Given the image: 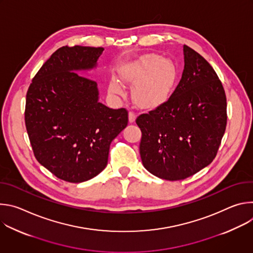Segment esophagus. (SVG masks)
I'll use <instances>...</instances> for the list:
<instances>
[{"instance_id": "esophagus-1", "label": "esophagus", "mask_w": 253, "mask_h": 253, "mask_svg": "<svg viewBox=\"0 0 253 253\" xmlns=\"http://www.w3.org/2000/svg\"><path fill=\"white\" fill-rule=\"evenodd\" d=\"M135 119H136L135 113H134L133 111H130V112H129V122H130V123H133V122H135Z\"/></svg>"}]
</instances>
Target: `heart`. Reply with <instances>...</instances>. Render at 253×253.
Wrapping results in <instances>:
<instances>
[{"label":"heart","mask_w":253,"mask_h":253,"mask_svg":"<svg viewBox=\"0 0 253 253\" xmlns=\"http://www.w3.org/2000/svg\"><path fill=\"white\" fill-rule=\"evenodd\" d=\"M123 82L136 85L133 91L135 103L144 109L164 104L171 97L178 80L175 64L158 54H145L126 64L120 70ZM110 91L122 94L121 84L112 79Z\"/></svg>","instance_id":"obj_1"}]
</instances>
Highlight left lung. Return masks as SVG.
Returning <instances> with one entry per match:
<instances>
[{
	"instance_id": "left-lung-1",
	"label": "left lung",
	"mask_w": 253,
	"mask_h": 253,
	"mask_svg": "<svg viewBox=\"0 0 253 253\" xmlns=\"http://www.w3.org/2000/svg\"><path fill=\"white\" fill-rule=\"evenodd\" d=\"M181 80L164 104L137 117L141 129L140 156L153 175L182 180L208 166L224 135L226 96L210 64L183 46Z\"/></svg>"
}]
</instances>
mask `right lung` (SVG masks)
<instances>
[{
	"instance_id": "1",
	"label": "right lung",
	"mask_w": 253,
	"mask_h": 253,
	"mask_svg": "<svg viewBox=\"0 0 253 253\" xmlns=\"http://www.w3.org/2000/svg\"><path fill=\"white\" fill-rule=\"evenodd\" d=\"M103 51L58 49L27 92L25 123L34 155L67 182L81 183L104 170L111 142L128 124L125 108L116 110L100 103L97 83L75 73L95 68Z\"/></svg>"
}]
</instances>
